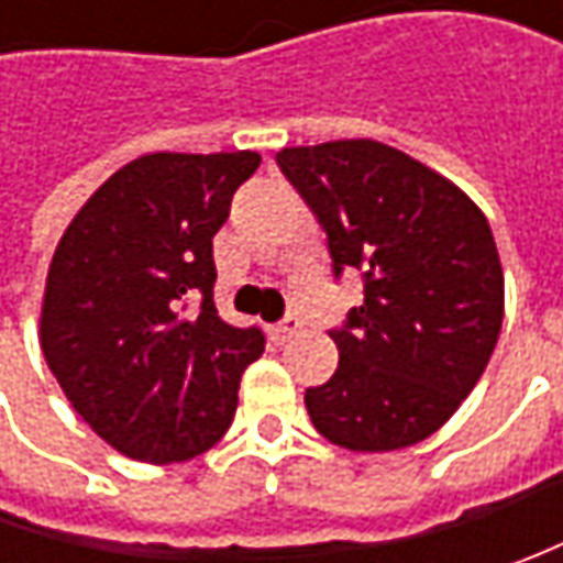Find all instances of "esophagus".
Here are the masks:
<instances>
[{
	"label": "esophagus",
	"mask_w": 563,
	"mask_h": 563,
	"mask_svg": "<svg viewBox=\"0 0 563 563\" xmlns=\"http://www.w3.org/2000/svg\"><path fill=\"white\" fill-rule=\"evenodd\" d=\"M297 332H300V319H297V316H288V319H282V322L269 325V338L275 341V344H285V341H291Z\"/></svg>",
	"instance_id": "esophagus-1"
}]
</instances>
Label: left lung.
Wrapping results in <instances>:
<instances>
[{
  "label": "left lung",
  "mask_w": 563,
  "mask_h": 563,
  "mask_svg": "<svg viewBox=\"0 0 563 563\" xmlns=\"http://www.w3.org/2000/svg\"><path fill=\"white\" fill-rule=\"evenodd\" d=\"M278 168L329 238L363 303L329 335L338 369L307 388L316 432L347 451H398L439 432L486 373L505 275L483 209L378 141L288 146Z\"/></svg>",
  "instance_id": "8db88e82"
}]
</instances>
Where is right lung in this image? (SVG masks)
Returning <instances> with one entry per match:
<instances>
[{
	"instance_id": "add662e5",
	"label": "right lung",
	"mask_w": 563,
	"mask_h": 563,
	"mask_svg": "<svg viewBox=\"0 0 563 563\" xmlns=\"http://www.w3.org/2000/svg\"><path fill=\"white\" fill-rule=\"evenodd\" d=\"M260 153H150L80 206L53 253L40 347L84 422L143 464L209 451L238 410L260 329L212 303V238ZM187 299H200L190 314Z\"/></svg>"
}]
</instances>
